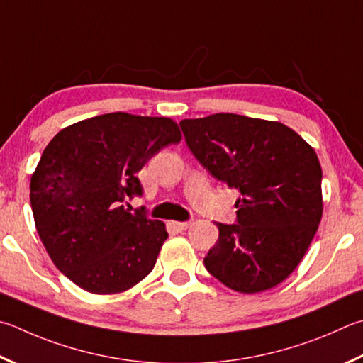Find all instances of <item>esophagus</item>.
Masks as SVG:
<instances>
[{
    "mask_svg": "<svg viewBox=\"0 0 363 363\" xmlns=\"http://www.w3.org/2000/svg\"><path fill=\"white\" fill-rule=\"evenodd\" d=\"M190 223L192 222H169V225L173 227V228H176L177 232H182V230H187L189 227H190Z\"/></svg>",
    "mask_w": 363,
    "mask_h": 363,
    "instance_id": "34e87169",
    "label": "esophagus"
}]
</instances>
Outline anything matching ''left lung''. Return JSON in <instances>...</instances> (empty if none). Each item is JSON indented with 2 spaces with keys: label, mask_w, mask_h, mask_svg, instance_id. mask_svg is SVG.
Here are the masks:
<instances>
[{
  "label": "left lung",
  "mask_w": 363,
  "mask_h": 363,
  "mask_svg": "<svg viewBox=\"0 0 363 363\" xmlns=\"http://www.w3.org/2000/svg\"><path fill=\"white\" fill-rule=\"evenodd\" d=\"M192 154L241 192L236 223L219 227L204 267L241 294L268 291L291 274L322 219V168L314 149L281 122L238 114L184 118Z\"/></svg>",
  "instance_id": "left-lung-1"
}]
</instances>
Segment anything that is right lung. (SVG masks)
Here are the masks:
<instances>
[{
  "instance_id": "obj_1",
  "label": "right lung",
  "mask_w": 363,
  "mask_h": 363,
  "mask_svg": "<svg viewBox=\"0 0 363 363\" xmlns=\"http://www.w3.org/2000/svg\"><path fill=\"white\" fill-rule=\"evenodd\" d=\"M179 141L168 117L111 113L72 123L48 144L30 182L33 217L52 262L76 286L118 294L152 272L167 228L125 204L143 194L138 171Z\"/></svg>"
}]
</instances>
